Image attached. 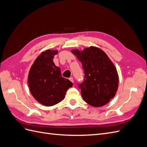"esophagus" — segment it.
<instances>
[{
  "mask_svg": "<svg viewBox=\"0 0 147 147\" xmlns=\"http://www.w3.org/2000/svg\"><path fill=\"white\" fill-rule=\"evenodd\" d=\"M69 80H70L71 82L74 83V78H73L72 77H70V78H69Z\"/></svg>",
  "mask_w": 147,
  "mask_h": 147,
  "instance_id": "obj_1",
  "label": "esophagus"
}]
</instances>
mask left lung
<instances>
[{"mask_svg":"<svg viewBox=\"0 0 147 147\" xmlns=\"http://www.w3.org/2000/svg\"><path fill=\"white\" fill-rule=\"evenodd\" d=\"M72 53L81 62L84 78L78 87L86 103L93 107L103 106L113 98L118 87L116 67L105 53L99 48L90 47Z\"/></svg>","mask_w":147,"mask_h":147,"instance_id":"left-lung-1","label":"left lung"}]
</instances>
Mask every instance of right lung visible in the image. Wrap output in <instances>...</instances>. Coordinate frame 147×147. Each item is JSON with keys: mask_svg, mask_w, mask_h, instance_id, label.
<instances>
[{"mask_svg": "<svg viewBox=\"0 0 147 147\" xmlns=\"http://www.w3.org/2000/svg\"><path fill=\"white\" fill-rule=\"evenodd\" d=\"M58 51L48 50L42 52L31 66L28 86L31 94L41 104L52 106L64 98L66 91L73 86L68 79L62 77L59 67L53 63Z\"/></svg>", "mask_w": 147, "mask_h": 147, "instance_id": "right-lung-1", "label": "right lung"}]
</instances>
